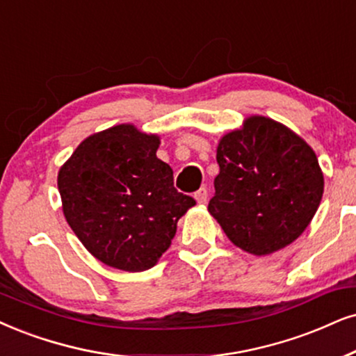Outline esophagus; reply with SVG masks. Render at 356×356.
I'll list each match as a JSON object with an SVG mask.
<instances>
[{"label":"esophagus","instance_id":"esophagus-1","mask_svg":"<svg viewBox=\"0 0 356 356\" xmlns=\"http://www.w3.org/2000/svg\"><path fill=\"white\" fill-rule=\"evenodd\" d=\"M193 197H195L197 204L204 205V204H207V200H209V192H207L205 187H202L195 193H193Z\"/></svg>","mask_w":356,"mask_h":356}]
</instances>
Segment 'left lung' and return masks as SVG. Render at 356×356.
I'll return each mask as SVG.
<instances>
[{
  "label": "left lung",
  "instance_id": "left-lung-1",
  "mask_svg": "<svg viewBox=\"0 0 356 356\" xmlns=\"http://www.w3.org/2000/svg\"><path fill=\"white\" fill-rule=\"evenodd\" d=\"M211 213L233 245L264 256L298 240L321 205L323 174L302 138L266 116H250L217 147Z\"/></svg>",
  "mask_w": 356,
  "mask_h": 356
}]
</instances>
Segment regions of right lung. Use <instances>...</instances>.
I'll list each match as a JSON object with an SVG mask.
<instances>
[{"mask_svg": "<svg viewBox=\"0 0 356 356\" xmlns=\"http://www.w3.org/2000/svg\"><path fill=\"white\" fill-rule=\"evenodd\" d=\"M157 147L156 134L118 124L83 139L58 170L67 223L106 266L128 273L154 266L179 218L195 205L174 187Z\"/></svg>", "mask_w": 356, "mask_h": 356, "instance_id": "add662e5", "label": "right lung"}]
</instances>
